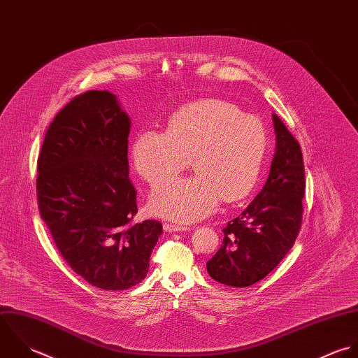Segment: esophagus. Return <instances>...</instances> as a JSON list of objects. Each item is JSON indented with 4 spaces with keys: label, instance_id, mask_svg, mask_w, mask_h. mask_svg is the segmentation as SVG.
<instances>
[{
    "label": "esophagus",
    "instance_id": "34e87169",
    "mask_svg": "<svg viewBox=\"0 0 358 358\" xmlns=\"http://www.w3.org/2000/svg\"><path fill=\"white\" fill-rule=\"evenodd\" d=\"M162 228H164L165 232H182V231H189L187 227L176 225V224H168V222H165V224L162 225Z\"/></svg>",
    "mask_w": 358,
    "mask_h": 358
}]
</instances>
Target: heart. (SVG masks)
<instances>
[{"label": "heart", "mask_w": 358, "mask_h": 358, "mask_svg": "<svg viewBox=\"0 0 358 358\" xmlns=\"http://www.w3.org/2000/svg\"><path fill=\"white\" fill-rule=\"evenodd\" d=\"M268 150L262 120L232 103L207 99L182 107L166 131H140L131 147L133 165L150 185L171 179L192 160L198 173L166 180L150 196L157 217L194 222L214 213L224 199L235 203L257 186Z\"/></svg>", "instance_id": "b5f03b06"}]
</instances>
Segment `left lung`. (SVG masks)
I'll list each match as a JSON object with an SVG mask.
<instances>
[{
    "label": "left lung",
    "mask_w": 358,
    "mask_h": 358,
    "mask_svg": "<svg viewBox=\"0 0 358 358\" xmlns=\"http://www.w3.org/2000/svg\"><path fill=\"white\" fill-rule=\"evenodd\" d=\"M276 152L265 186L224 228V241L207 262L217 282L247 287L264 279L293 247L303 220L304 161L299 141L272 115Z\"/></svg>",
    "instance_id": "1"
}]
</instances>
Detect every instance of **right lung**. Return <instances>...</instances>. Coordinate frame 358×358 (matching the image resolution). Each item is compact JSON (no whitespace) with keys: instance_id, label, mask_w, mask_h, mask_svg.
<instances>
[{"instance_id":"1","label":"right lung","mask_w":358,"mask_h":358,"mask_svg":"<svg viewBox=\"0 0 358 358\" xmlns=\"http://www.w3.org/2000/svg\"><path fill=\"white\" fill-rule=\"evenodd\" d=\"M129 131L130 120L117 97L89 90L55 115L37 159L41 220L69 266L104 290L140 283L162 234L158 221L134 222Z\"/></svg>"}]
</instances>
